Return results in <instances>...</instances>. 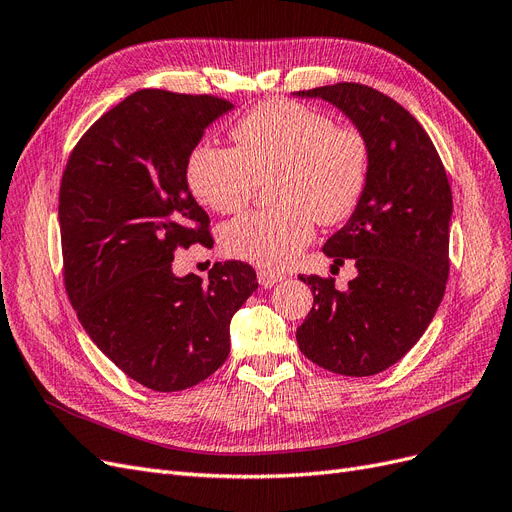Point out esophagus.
Wrapping results in <instances>:
<instances>
[{
  "mask_svg": "<svg viewBox=\"0 0 512 512\" xmlns=\"http://www.w3.org/2000/svg\"><path fill=\"white\" fill-rule=\"evenodd\" d=\"M281 279H284V275H281V273L267 271V269H260V271H258V284H260L262 288H273L275 284H279Z\"/></svg>",
  "mask_w": 512,
  "mask_h": 512,
  "instance_id": "1",
  "label": "esophagus"
}]
</instances>
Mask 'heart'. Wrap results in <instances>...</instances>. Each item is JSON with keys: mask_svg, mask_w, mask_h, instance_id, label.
Here are the masks:
<instances>
[{"mask_svg": "<svg viewBox=\"0 0 512 512\" xmlns=\"http://www.w3.org/2000/svg\"><path fill=\"white\" fill-rule=\"evenodd\" d=\"M235 148L199 144L186 161L197 201L218 214L250 203L258 182L271 186V211H254L222 231L226 254L260 269H286L315 235V220L332 226L354 216L370 180L368 137L298 101L256 105L233 127Z\"/></svg>", "mask_w": 512, "mask_h": 512, "instance_id": "heart-1", "label": "heart"}]
</instances>
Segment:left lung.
I'll list each match as a JSON object with an SVG mask.
<instances>
[{
    "instance_id": "obj_1",
    "label": "left lung",
    "mask_w": 512,
    "mask_h": 512,
    "mask_svg": "<svg viewBox=\"0 0 512 512\" xmlns=\"http://www.w3.org/2000/svg\"><path fill=\"white\" fill-rule=\"evenodd\" d=\"M339 108L368 137L364 197L324 254L354 260L347 290L332 277L298 275L313 307L296 330L303 354L330 373L368 377L396 364L421 339L449 277L451 186L424 127L400 103L366 84L298 91Z\"/></svg>"
}]
</instances>
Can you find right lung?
<instances>
[{"label":"right lung","mask_w":512,"mask_h":512,"mask_svg":"<svg viewBox=\"0 0 512 512\" xmlns=\"http://www.w3.org/2000/svg\"><path fill=\"white\" fill-rule=\"evenodd\" d=\"M235 105L144 88L122 99L69 154L59 192L63 277L93 343L133 381L180 392L231 351V317L258 288L248 262H216L209 281L173 273V254L214 245L186 161Z\"/></svg>","instance_id":"add662e5"}]
</instances>
